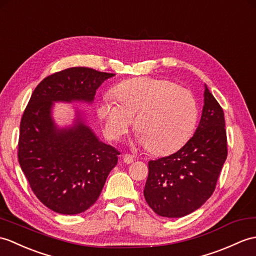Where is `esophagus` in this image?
<instances>
[{
  "label": "esophagus",
  "instance_id": "esophagus-1",
  "mask_svg": "<svg viewBox=\"0 0 256 256\" xmlns=\"http://www.w3.org/2000/svg\"><path fill=\"white\" fill-rule=\"evenodd\" d=\"M133 162H134V157L132 155H128V154L123 155V162L124 164H132Z\"/></svg>",
  "mask_w": 256,
  "mask_h": 256
}]
</instances>
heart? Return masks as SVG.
I'll return each mask as SVG.
<instances>
[{
  "instance_id": "b5f03b06",
  "label": "heart",
  "mask_w": 256,
  "mask_h": 256,
  "mask_svg": "<svg viewBox=\"0 0 256 256\" xmlns=\"http://www.w3.org/2000/svg\"><path fill=\"white\" fill-rule=\"evenodd\" d=\"M97 104L104 132L118 140L134 122L136 142L156 155H167L186 144L198 123V104L192 92L174 82L140 77L122 82Z\"/></svg>"
}]
</instances>
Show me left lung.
<instances>
[{"instance_id": "8db88e82", "label": "left lung", "mask_w": 256, "mask_h": 256, "mask_svg": "<svg viewBox=\"0 0 256 256\" xmlns=\"http://www.w3.org/2000/svg\"><path fill=\"white\" fill-rule=\"evenodd\" d=\"M226 158L224 111L204 84V106L194 135L180 150L148 162L147 204L157 215L168 218L198 210L215 190Z\"/></svg>"}]
</instances>
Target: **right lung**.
Masks as SVG:
<instances>
[{
	"instance_id": "add662e5",
	"label": "right lung",
	"mask_w": 256,
	"mask_h": 256,
	"mask_svg": "<svg viewBox=\"0 0 256 256\" xmlns=\"http://www.w3.org/2000/svg\"><path fill=\"white\" fill-rule=\"evenodd\" d=\"M114 75L80 66L52 74L36 87L24 112L18 162L32 192L53 212L76 215L92 206L120 155L98 138L80 109L75 108L72 124L58 126L54 104H92Z\"/></svg>"
}]
</instances>
